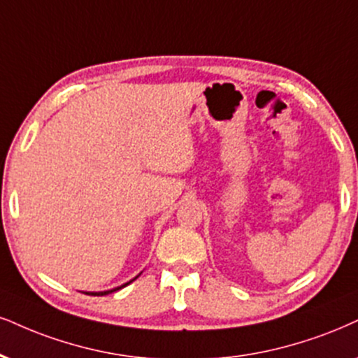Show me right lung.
Returning <instances> with one entry per match:
<instances>
[{
  "mask_svg": "<svg viewBox=\"0 0 358 358\" xmlns=\"http://www.w3.org/2000/svg\"><path fill=\"white\" fill-rule=\"evenodd\" d=\"M132 280H134V279H132ZM132 280H131V282H132ZM131 282H127V284L121 285V287H117V289H113V290H106V292H85V294H87V295H108V294H111V292H116V290H119V289H122V287L129 285Z\"/></svg>",
  "mask_w": 358,
  "mask_h": 358,
  "instance_id": "obj_1",
  "label": "right lung"
}]
</instances>
